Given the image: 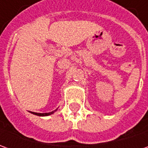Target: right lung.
Returning a JSON list of instances; mask_svg holds the SVG:
<instances>
[{
    "instance_id": "obj_1",
    "label": "right lung",
    "mask_w": 148,
    "mask_h": 148,
    "mask_svg": "<svg viewBox=\"0 0 148 148\" xmlns=\"http://www.w3.org/2000/svg\"><path fill=\"white\" fill-rule=\"evenodd\" d=\"M56 110H57V109L53 111H51V112H48V113H36V112H31V113L35 115H38V116H48V115L54 114Z\"/></svg>"
}]
</instances>
